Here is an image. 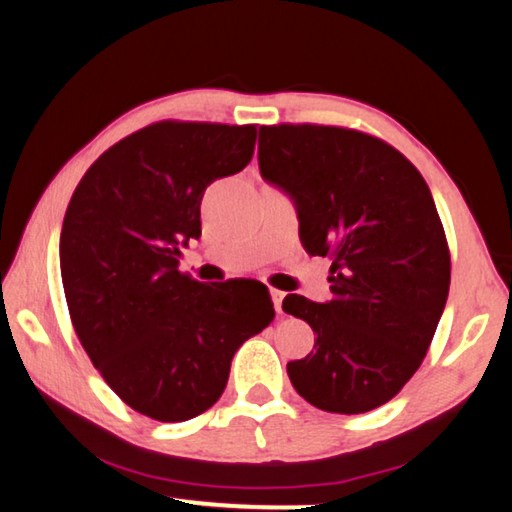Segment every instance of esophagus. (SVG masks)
Instances as JSON below:
<instances>
[{"label":"esophagus","instance_id":"34e87169","mask_svg":"<svg viewBox=\"0 0 512 512\" xmlns=\"http://www.w3.org/2000/svg\"><path fill=\"white\" fill-rule=\"evenodd\" d=\"M271 298H273V305H275V311H277V314H284V311H282V300H284V293L282 291H277V289H273L271 291Z\"/></svg>","mask_w":512,"mask_h":512}]
</instances>
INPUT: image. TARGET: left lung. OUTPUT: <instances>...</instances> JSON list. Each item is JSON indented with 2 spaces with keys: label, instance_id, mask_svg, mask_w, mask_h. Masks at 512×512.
Segmentation results:
<instances>
[{
  "label": "left lung",
  "instance_id": "8db88e82",
  "mask_svg": "<svg viewBox=\"0 0 512 512\" xmlns=\"http://www.w3.org/2000/svg\"><path fill=\"white\" fill-rule=\"evenodd\" d=\"M259 173L298 212L302 248L329 257L332 300L284 298L316 334L289 361L316 409L366 413L420 368L449 293V248L420 171L393 146L336 126H262Z\"/></svg>",
  "mask_w": 512,
  "mask_h": 512
}]
</instances>
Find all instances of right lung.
I'll return each mask as SVG.
<instances>
[{
	"instance_id": "add662e5",
	"label": "right lung",
	"mask_w": 512,
	"mask_h": 512,
	"mask_svg": "<svg viewBox=\"0 0 512 512\" xmlns=\"http://www.w3.org/2000/svg\"><path fill=\"white\" fill-rule=\"evenodd\" d=\"M255 126L160 121L101 155L60 232V275L79 341L108 386L160 422L219 400L235 352L273 323L259 282L203 284L178 271L201 237V198L246 167Z\"/></svg>"
}]
</instances>
